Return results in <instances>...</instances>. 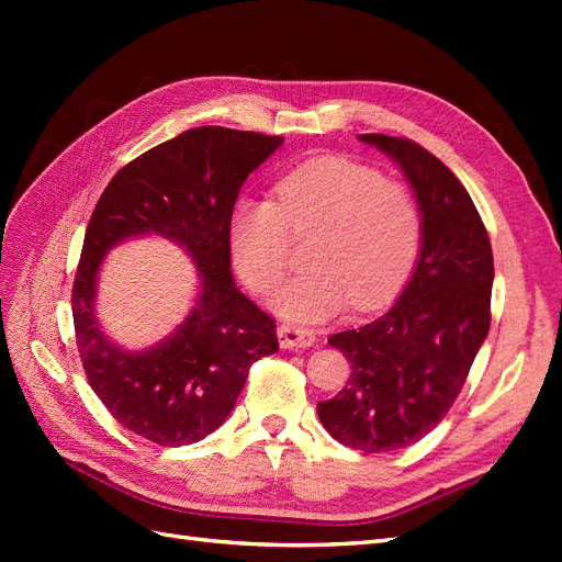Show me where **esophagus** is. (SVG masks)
<instances>
[{
	"instance_id": "esophagus-1",
	"label": "esophagus",
	"mask_w": 562,
	"mask_h": 562,
	"mask_svg": "<svg viewBox=\"0 0 562 562\" xmlns=\"http://www.w3.org/2000/svg\"><path fill=\"white\" fill-rule=\"evenodd\" d=\"M278 338L284 350H296V348H312V345L318 342L316 333L302 328V326H292V324H282L278 328Z\"/></svg>"
}]
</instances>
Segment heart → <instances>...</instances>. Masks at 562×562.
<instances>
[{
    "instance_id": "heart-1",
    "label": "heart",
    "mask_w": 562,
    "mask_h": 562,
    "mask_svg": "<svg viewBox=\"0 0 562 562\" xmlns=\"http://www.w3.org/2000/svg\"><path fill=\"white\" fill-rule=\"evenodd\" d=\"M318 236L312 272L292 280L274 308L292 321H321L352 302L360 312L386 304L420 254L423 214L415 195L372 166L314 159L282 176L272 202H241L229 220L234 266L258 296L280 288L292 241Z\"/></svg>"
}]
</instances>
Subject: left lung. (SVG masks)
Masks as SVG:
<instances>
[{"label": "left lung", "instance_id": "left-lung-1", "mask_svg": "<svg viewBox=\"0 0 562 562\" xmlns=\"http://www.w3.org/2000/svg\"><path fill=\"white\" fill-rule=\"evenodd\" d=\"M401 164L423 212V250L384 316L330 336L350 362L348 384L318 403L340 445L393 451L445 420L491 330L493 248L469 190L408 137L360 135Z\"/></svg>", "mask_w": 562, "mask_h": 562}]
</instances>
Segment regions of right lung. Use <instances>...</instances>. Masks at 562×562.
<instances>
[{
	"instance_id": "right-lung-1",
	"label": "right lung",
	"mask_w": 562,
	"mask_h": 562,
	"mask_svg": "<svg viewBox=\"0 0 562 562\" xmlns=\"http://www.w3.org/2000/svg\"><path fill=\"white\" fill-rule=\"evenodd\" d=\"M280 145L282 137L220 125L186 130L125 164L93 207L71 284L79 360L115 420L154 445L183 447L214 432L232 413L250 364L280 348L274 318L238 292L229 270L238 188ZM149 231L194 256L201 300L169 341L123 353L92 318L95 272L111 245Z\"/></svg>"
}]
</instances>
